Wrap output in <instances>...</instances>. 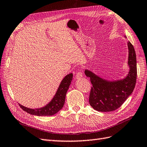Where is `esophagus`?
Returning <instances> with one entry per match:
<instances>
[{"label":"esophagus","mask_w":147,"mask_h":147,"mask_svg":"<svg viewBox=\"0 0 147 147\" xmlns=\"http://www.w3.org/2000/svg\"><path fill=\"white\" fill-rule=\"evenodd\" d=\"M83 77V74L81 72V71H78L76 74V78L77 80H79L80 78H82Z\"/></svg>","instance_id":"esophagus-1"}]
</instances>
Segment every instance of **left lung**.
Instances as JSON below:
<instances>
[{
  "label": "left lung",
  "instance_id": "8db88e82",
  "mask_svg": "<svg viewBox=\"0 0 147 147\" xmlns=\"http://www.w3.org/2000/svg\"><path fill=\"white\" fill-rule=\"evenodd\" d=\"M127 45L129 71L125 78L108 80L96 76L90 70H85V74L90 77L93 86L89 96V103L96 111L107 112L117 110L134 90L137 74L136 53L134 46L129 41H128Z\"/></svg>",
  "mask_w": 147,
  "mask_h": 147
}]
</instances>
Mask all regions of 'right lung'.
Masks as SVG:
<instances>
[{
	"label": "right lung",
	"mask_w": 147,
	"mask_h": 147,
	"mask_svg": "<svg viewBox=\"0 0 147 147\" xmlns=\"http://www.w3.org/2000/svg\"><path fill=\"white\" fill-rule=\"evenodd\" d=\"M73 74H69L64 77L60 82L53 98L48 104L39 109H30L19 104L20 107L28 113L37 116H51L61 110L65 103V96L69 86L72 80Z\"/></svg>",
	"instance_id": "1"
}]
</instances>
